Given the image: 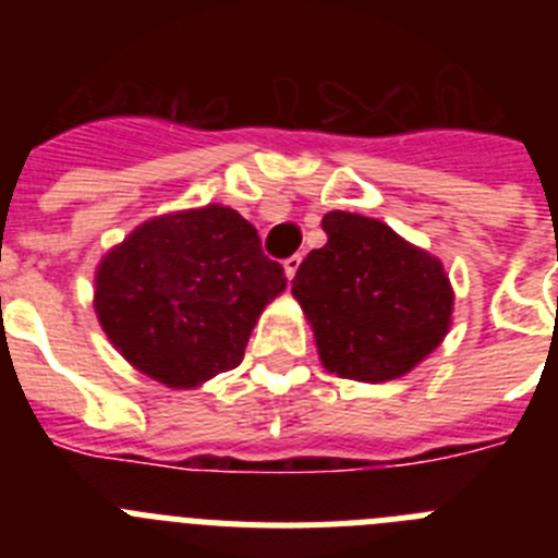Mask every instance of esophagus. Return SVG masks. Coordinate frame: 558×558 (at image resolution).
<instances>
[{"label":"esophagus","mask_w":558,"mask_h":558,"mask_svg":"<svg viewBox=\"0 0 558 558\" xmlns=\"http://www.w3.org/2000/svg\"><path fill=\"white\" fill-rule=\"evenodd\" d=\"M299 265H302V256L299 254H293L284 259V276H288L290 282H293V276H295V270H299Z\"/></svg>","instance_id":"34e87169"}]
</instances>
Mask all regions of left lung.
Instances as JSON below:
<instances>
[{
  "label": "left lung",
  "mask_w": 558,
  "mask_h": 558,
  "mask_svg": "<svg viewBox=\"0 0 558 558\" xmlns=\"http://www.w3.org/2000/svg\"><path fill=\"white\" fill-rule=\"evenodd\" d=\"M322 226L327 245L293 279L322 366L357 383L405 377L452 327L445 265L383 220L335 209Z\"/></svg>",
  "instance_id": "obj_1"
}]
</instances>
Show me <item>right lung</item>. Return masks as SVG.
<instances>
[{
    "instance_id": "right-lung-1",
    "label": "right lung",
    "mask_w": 558,
    "mask_h": 558,
    "mask_svg": "<svg viewBox=\"0 0 558 558\" xmlns=\"http://www.w3.org/2000/svg\"><path fill=\"white\" fill-rule=\"evenodd\" d=\"M284 288L254 226L206 204L145 220L113 245L95 270V313L136 372L190 391L240 366L251 329Z\"/></svg>"
}]
</instances>
